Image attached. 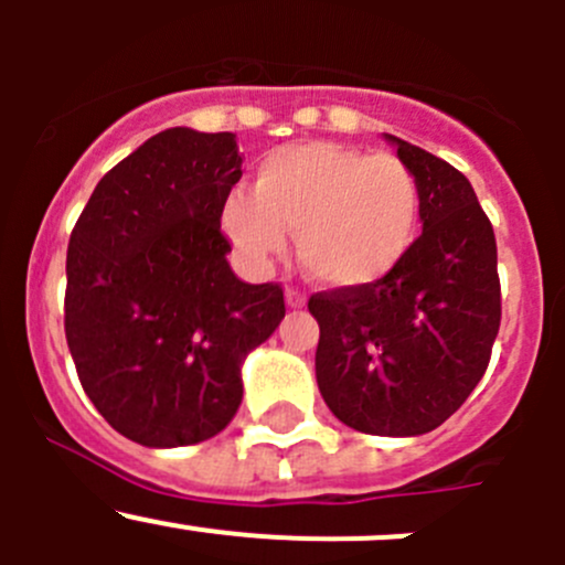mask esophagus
<instances>
[{
    "instance_id": "obj_1",
    "label": "esophagus",
    "mask_w": 565,
    "mask_h": 565,
    "mask_svg": "<svg viewBox=\"0 0 565 565\" xmlns=\"http://www.w3.org/2000/svg\"><path fill=\"white\" fill-rule=\"evenodd\" d=\"M287 306L289 309H303L306 295H300L298 289H287Z\"/></svg>"
}]
</instances>
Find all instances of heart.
<instances>
[{
    "label": "heart",
    "instance_id": "b5f03b06",
    "mask_svg": "<svg viewBox=\"0 0 565 565\" xmlns=\"http://www.w3.org/2000/svg\"><path fill=\"white\" fill-rule=\"evenodd\" d=\"M221 224L250 262L281 254L295 232L306 276L330 289H363L391 276L413 248L420 191L396 156L303 141L267 152L254 193H232Z\"/></svg>",
    "mask_w": 565,
    "mask_h": 565
}]
</instances>
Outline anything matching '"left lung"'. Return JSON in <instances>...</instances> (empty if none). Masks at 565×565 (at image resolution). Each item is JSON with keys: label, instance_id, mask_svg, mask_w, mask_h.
<instances>
[{"label": "left lung", "instance_id": "8db88e82", "mask_svg": "<svg viewBox=\"0 0 565 565\" xmlns=\"http://www.w3.org/2000/svg\"><path fill=\"white\" fill-rule=\"evenodd\" d=\"M420 191V232L402 265L363 289L311 295L317 385L350 429L418 437L483 377L500 328L498 246L470 180L385 134Z\"/></svg>", "mask_w": 565, "mask_h": 565}]
</instances>
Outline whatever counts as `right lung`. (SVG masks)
Masks as SVG:
<instances>
[{"label": "right lung", "instance_id": "right-lung-1", "mask_svg": "<svg viewBox=\"0 0 565 565\" xmlns=\"http://www.w3.org/2000/svg\"><path fill=\"white\" fill-rule=\"evenodd\" d=\"M235 134L169 128L95 185L67 246L65 335L82 388L128 440L180 448L243 402V361L284 319L278 284L232 273L221 213Z\"/></svg>", "mask_w": 565, "mask_h": 565}]
</instances>
